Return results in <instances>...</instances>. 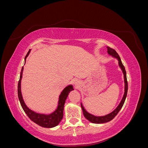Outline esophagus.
Segmentation results:
<instances>
[{
	"label": "esophagus",
	"instance_id": "34e87169",
	"mask_svg": "<svg viewBox=\"0 0 148 148\" xmlns=\"http://www.w3.org/2000/svg\"><path fill=\"white\" fill-rule=\"evenodd\" d=\"M73 84H75V86L76 87H78L79 85V82L78 81V79H74L73 80Z\"/></svg>",
	"mask_w": 148,
	"mask_h": 148
}]
</instances>
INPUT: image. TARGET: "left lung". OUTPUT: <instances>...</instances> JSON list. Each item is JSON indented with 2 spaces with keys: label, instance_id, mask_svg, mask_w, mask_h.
I'll list each match as a JSON object with an SVG mask.
<instances>
[{
  "label": "left lung",
  "instance_id": "1",
  "mask_svg": "<svg viewBox=\"0 0 148 148\" xmlns=\"http://www.w3.org/2000/svg\"><path fill=\"white\" fill-rule=\"evenodd\" d=\"M107 52H108L110 56H112V57L116 58L119 61V66L120 67V69H122V72L124 75V82H125V92H124V95L122 97V99L120 102V104L117 106V108H116L114 111L112 112L110 114H107L104 116H95L91 114L88 113V112L84 109V107L83 106L82 104L81 103V106H82V109L83 112V115L84 116V117L86 118L87 120H88L89 122H91L94 123H104L106 122H108L109 121L112 120L116 115H117L119 113V112L120 110V109H122V107L124 104L125 99L127 97V91H128V82H127V73H126V71H125V66L122 64V62L121 61L120 57L119 56L117 52H116L114 49H112L109 47H107Z\"/></svg>",
  "mask_w": 148,
  "mask_h": 148
}]
</instances>
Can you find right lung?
I'll return each mask as SVG.
<instances>
[{
  "instance_id": "obj_1",
  "label": "right lung",
  "mask_w": 148,
  "mask_h": 148,
  "mask_svg": "<svg viewBox=\"0 0 148 148\" xmlns=\"http://www.w3.org/2000/svg\"><path fill=\"white\" fill-rule=\"evenodd\" d=\"M31 51V49L26 54L25 60L26 61V57L29 55V53ZM23 66L22 67L21 72H20V77L18 83V99L21 106L23 108V110L26 114L28 115V117L36 124L39 125V126L44 127V128H52L54 127L57 125H59L60 121L63 119L64 116V105L65 103V100L66 99V97H68L69 92L73 90V88L72 85H69L65 87L64 90L62 91L60 95L59 96V102H58V106L57 109L53 112L52 113L46 115L42 114H39L36 113L35 112L33 111L32 110L29 109L28 107L26 106L25 103L23 101V97H22L21 92V80L22 78V74H23Z\"/></svg>"
}]
</instances>
